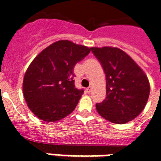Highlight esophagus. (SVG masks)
Instances as JSON below:
<instances>
[{
	"label": "esophagus",
	"mask_w": 161,
	"mask_h": 161,
	"mask_svg": "<svg viewBox=\"0 0 161 161\" xmlns=\"http://www.w3.org/2000/svg\"><path fill=\"white\" fill-rule=\"evenodd\" d=\"M86 91L88 92V93H90V92L92 91V88H91V87H89V88H87V89H86Z\"/></svg>",
	"instance_id": "esophagus-1"
}]
</instances>
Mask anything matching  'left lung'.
Instances as JSON below:
<instances>
[{
	"label": "left lung",
	"instance_id": "obj_1",
	"mask_svg": "<svg viewBox=\"0 0 161 161\" xmlns=\"http://www.w3.org/2000/svg\"><path fill=\"white\" fill-rule=\"evenodd\" d=\"M105 72L106 97L96 110L107 121L123 124L132 121L145 107L149 83L143 70L118 48H90Z\"/></svg>",
	"mask_w": 161,
	"mask_h": 161
}]
</instances>
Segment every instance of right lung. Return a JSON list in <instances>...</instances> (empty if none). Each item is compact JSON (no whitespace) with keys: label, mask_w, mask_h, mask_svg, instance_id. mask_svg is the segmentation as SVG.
I'll use <instances>...</instances> for the list:
<instances>
[{"label":"right lung","mask_w":161,"mask_h":161,"mask_svg":"<svg viewBox=\"0 0 161 161\" xmlns=\"http://www.w3.org/2000/svg\"><path fill=\"white\" fill-rule=\"evenodd\" d=\"M90 49L59 40L34 59L24 75L23 91L31 111L45 121H56L72 113L83 89L74 85L73 69Z\"/></svg>","instance_id":"add662e5"}]
</instances>
